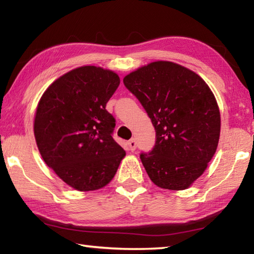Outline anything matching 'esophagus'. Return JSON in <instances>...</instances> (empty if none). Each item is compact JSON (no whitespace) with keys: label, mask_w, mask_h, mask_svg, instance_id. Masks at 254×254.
<instances>
[{"label":"esophagus","mask_w":254,"mask_h":254,"mask_svg":"<svg viewBox=\"0 0 254 254\" xmlns=\"http://www.w3.org/2000/svg\"><path fill=\"white\" fill-rule=\"evenodd\" d=\"M127 144H128V148H130L131 151H134L135 148H136V141L134 139H131L127 142Z\"/></svg>","instance_id":"obj_1"}]
</instances>
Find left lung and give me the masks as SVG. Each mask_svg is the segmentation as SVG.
Wrapping results in <instances>:
<instances>
[{
  "label": "left lung",
  "instance_id": "1",
  "mask_svg": "<svg viewBox=\"0 0 254 254\" xmlns=\"http://www.w3.org/2000/svg\"><path fill=\"white\" fill-rule=\"evenodd\" d=\"M156 128V144L140 158L154 185L184 190L203 175L216 152L221 114L208 85L176 63H150L123 78Z\"/></svg>",
  "mask_w": 254,
  "mask_h": 254
}]
</instances>
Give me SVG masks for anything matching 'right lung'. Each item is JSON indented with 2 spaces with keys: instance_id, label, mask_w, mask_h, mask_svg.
<instances>
[{
  "instance_id": "right-lung-1",
  "label": "right lung",
  "mask_w": 254,
  "mask_h": 254,
  "mask_svg": "<svg viewBox=\"0 0 254 254\" xmlns=\"http://www.w3.org/2000/svg\"><path fill=\"white\" fill-rule=\"evenodd\" d=\"M119 85L117 72L81 66L56 79L38 103L33 131L39 152L76 190L105 187L126 157L112 137L115 119L105 109Z\"/></svg>"
}]
</instances>
